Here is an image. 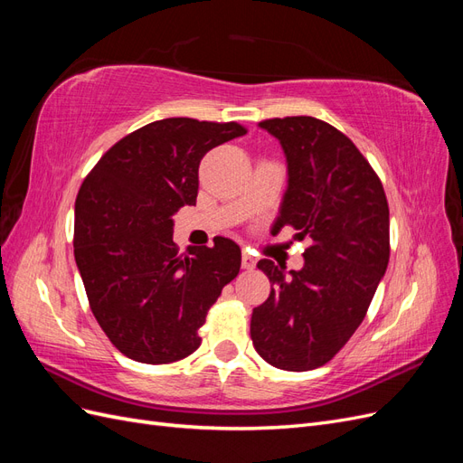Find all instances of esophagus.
Returning a JSON list of instances; mask_svg holds the SVG:
<instances>
[{
	"instance_id": "obj_1",
	"label": "esophagus",
	"mask_w": 463,
	"mask_h": 463,
	"mask_svg": "<svg viewBox=\"0 0 463 463\" xmlns=\"http://www.w3.org/2000/svg\"><path fill=\"white\" fill-rule=\"evenodd\" d=\"M257 264V259L249 253V250H243V257H241V266L245 270H253Z\"/></svg>"
}]
</instances>
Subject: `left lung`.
I'll return each instance as SVG.
<instances>
[{"instance_id":"obj_1","label":"left lung","mask_w":463,"mask_h":463,"mask_svg":"<svg viewBox=\"0 0 463 463\" xmlns=\"http://www.w3.org/2000/svg\"><path fill=\"white\" fill-rule=\"evenodd\" d=\"M259 125L288 158L272 233L289 226L311 245L301 270L259 260L270 296L253 309L250 338L272 367L311 371L326 365L367 315L390 259L388 201L369 160L330 123L293 116Z\"/></svg>"}]
</instances>
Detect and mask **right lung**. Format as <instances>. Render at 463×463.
<instances>
[{"mask_svg":"<svg viewBox=\"0 0 463 463\" xmlns=\"http://www.w3.org/2000/svg\"><path fill=\"white\" fill-rule=\"evenodd\" d=\"M247 133L237 121L167 118L125 135L82 181L75 260L90 311L123 355L160 365L191 355L241 249L226 237L179 253L172 216L194 204L208 150Z\"/></svg>","mask_w":463,"mask_h":463,"instance_id":"obj_1","label":"right lung"}]
</instances>
